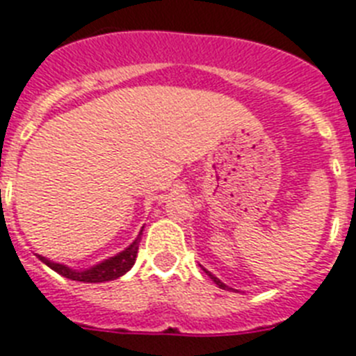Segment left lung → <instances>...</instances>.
Wrapping results in <instances>:
<instances>
[{
    "label": "left lung",
    "instance_id": "8db88e82",
    "mask_svg": "<svg viewBox=\"0 0 356 356\" xmlns=\"http://www.w3.org/2000/svg\"><path fill=\"white\" fill-rule=\"evenodd\" d=\"M204 270H206V268H204ZM206 274H207V275H209V277H211V280H213V281H215V283H217V285H218V289H224V291H226L227 286H226V285H224L222 281L218 280V277H215V275H213V274H211V272H207V270H206Z\"/></svg>",
    "mask_w": 356,
    "mask_h": 356
}]
</instances>
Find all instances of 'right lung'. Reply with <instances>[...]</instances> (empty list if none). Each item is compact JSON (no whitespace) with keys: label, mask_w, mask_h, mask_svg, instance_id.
Wrapping results in <instances>:
<instances>
[{"label":"right lung","mask_w":356,"mask_h":356,"mask_svg":"<svg viewBox=\"0 0 356 356\" xmlns=\"http://www.w3.org/2000/svg\"><path fill=\"white\" fill-rule=\"evenodd\" d=\"M141 235V233H139ZM138 246H139V237L130 244L129 248H124L123 252H119L118 255H113L110 259H104L102 263L95 264L92 268L88 270H73L70 266L60 263H53L49 259L38 255V259L42 263H45L51 270H55L60 275L67 277L71 281H82V283H104V281H113L121 277L123 274H127L130 268L136 263V257H138Z\"/></svg>","instance_id":"1"}]
</instances>
